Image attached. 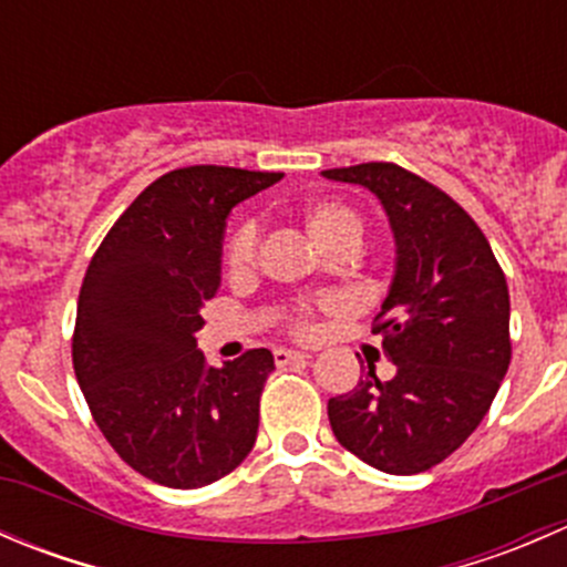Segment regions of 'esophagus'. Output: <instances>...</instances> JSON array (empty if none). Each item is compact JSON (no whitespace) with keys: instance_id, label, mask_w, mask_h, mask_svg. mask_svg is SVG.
Segmentation results:
<instances>
[{"instance_id":"obj_1","label":"esophagus","mask_w":567,"mask_h":567,"mask_svg":"<svg viewBox=\"0 0 567 567\" xmlns=\"http://www.w3.org/2000/svg\"><path fill=\"white\" fill-rule=\"evenodd\" d=\"M305 359H310V353H301V351H288V348H277L274 351V362L282 368V364H290V362H305Z\"/></svg>"}]
</instances>
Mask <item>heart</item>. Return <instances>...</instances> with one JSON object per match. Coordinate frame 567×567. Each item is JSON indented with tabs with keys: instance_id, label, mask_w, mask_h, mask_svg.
Returning <instances> with one entry per match:
<instances>
[{
	"instance_id": "heart-1",
	"label": "heart",
	"mask_w": 567,
	"mask_h": 567,
	"mask_svg": "<svg viewBox=\"0 0 567 567\" xmlns=\"http://www.w3.org/2000/svg\"><path fill=\"white\" fill-rule=\"evenodd\" d=\"M305 225L310 230L312 241L320 249L331 251L340 244H362V221L348 205L334 203V199H316L305 208ZM257 244H260V230L255 221H241L230 233L225 247V268L230 277H244L251 271L257 260ZM331 301H318V305H299L288 307L285 312V326L290 334L310 337L316 331V312L329 310Z\"/></svg>"
}]
</instances>
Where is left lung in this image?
I'll return each mask as SVG.
<instances>
[{"mask_svg": "<svg viewBox=\"0 0 567 567\" xmlns=\"http://www.w3.org/2000/svg\"><path fill=\"white\" fill-rule=\"evenodd\" d=\"M384 205L398 244L373 320L398 373L370 368L329 400L337 442L386 474H420L477 431L511 364V293L477 221L450 194L390 162L326 169Z\"/></svg>", "mask_w": 567, "mask_h": 567, "instance_id": "left-lung-1", "label": "left lung"}]
</instances>
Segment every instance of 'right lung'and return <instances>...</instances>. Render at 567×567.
Here are the masks:
<instances>
[{
  "label": "right lung",
  "mask_w": 567,
  "mask_h": 567,
  "mask_svg": "<svg viewBox=\"0 0 567 567\" xmlns=\"http://www.w3.org/2000/svg\"><path fill=\"white\" fill-rule=\"evenodd\" d=\"M282 173L173 169L123 210L79 290L73 370L95 425L142 477L203 488L255 447L274 357L208 368L194 331L219 290L225 219Z\"/></svg>",
  "instance_id": "obj_1"
}]
</instances>
